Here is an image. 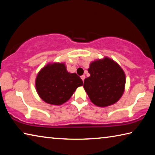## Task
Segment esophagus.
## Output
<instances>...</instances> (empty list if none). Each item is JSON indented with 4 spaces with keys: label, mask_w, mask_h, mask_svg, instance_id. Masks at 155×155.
<instances>
[{
    "label": "esophagus",
    "mask_w": 155,
    "mask_h": 155,
    "mask_svg": "<svg viewBox=\"0 0 155 155\" xmlns=\"http://www.w3.org/2000/svg\"><path fill=\"white\" fill-rule=\"evenodd\" d=\"M81 79L83 80V81H84V80H85V75H82L81 77Z\"/></svg>",
    "instance_id": "34e87169"
}]
</instances>
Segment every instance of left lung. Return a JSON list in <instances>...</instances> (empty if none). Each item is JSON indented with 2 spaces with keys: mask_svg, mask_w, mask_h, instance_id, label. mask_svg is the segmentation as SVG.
Returning <instances> with one entry per match:
<instances>
[{
  "mask_svg": "<svg viewBox=\"0 0 155 155\" xmlns=\"http://www.w3.org/2000/svg\"><path fill=\"white\" fill-rule=\"evenodd\" d=\"M90 77L84 81L83 87L91 101L104 107L117 103L124 91L126 76L122 68L114 60L104 57L90 64Z\"/></svg>",
  "mask_w": 155,
  "mask_h": 155,
  "instance_id": "obj_1",
  "label": "left lung"
}]
</instances>
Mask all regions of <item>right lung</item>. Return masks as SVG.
Wrapping results in <instances>:
<instances>
[{
	"label": "right lung",
	"instance_id": "1",
	"mask_svg": "<svg viewBox=\"0 0 155 155\" xmlns=\"http://www.w3.org/2000/svg\"><path fill=\"white\" fill-rule=\"evenodd\" d=\"M83 81L76 73L67 71L63 63L48 64L36 77L35 87L40 98L46 103L61 105L68 101Z\"/></svg>",
	"mask_w": 155,
	"mask_h": 155
}]
</instances>
